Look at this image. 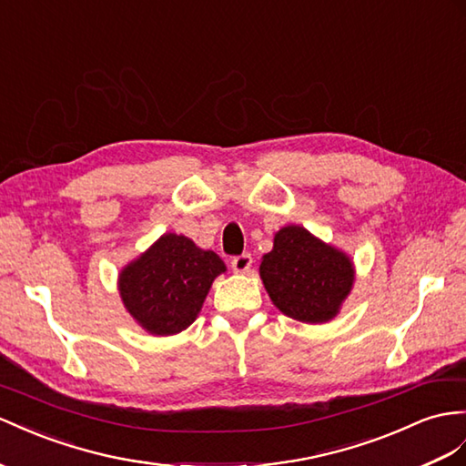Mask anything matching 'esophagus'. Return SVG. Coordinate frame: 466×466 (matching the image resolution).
Segmentation results:
<instances>
[{
    "label": "esophagus",
    "mask_w": 466,
    "mask_h": 466,
    "mask_svg": "<svg viewBox=\"0 0 466 466\" xmlns=\"http://www.w3.org/2000/svg\"><path fill=\"white\" fill-rule=\"evenodd\" d=\"M252 256L249 254H240V256H234L232 258V261H230V266H232V269L236 271V273H246L249 268H252Z\"/></svg>",
    "instance_id": "esophagus-1"
}]
</instances>
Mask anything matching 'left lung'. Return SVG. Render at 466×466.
<instances>
[{
    "instance_id": "left-lung-1",
    "label": "left lung",
    "mask_w": 466,
    "mask_h": 466,
    "mask_svg": "<svg viewBox=\"0 0 466 466\" xmlns=\"http://www.w3.org/2000/svg\"><path fill=\"white\" fill-rule=\"evenodd\" d=\"M259 276L283 315L301 323H327L339 313L354 281L352 261L301 226H285L264 256Z\"/></svg>"
}]
</instances>
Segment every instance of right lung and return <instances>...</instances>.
I'll list each match as a JSON object with an SVG mask.
<instances>
[{"label":"right lung","mask_w":466,"mask_h":466,"mask_svg":"<svg viewBox=\"0 0 466 466\" xmlns=\"http://www.w3.org/2000/svg\"><path fill=\"white\" fill-rule=\"evenodd\" d=\"M224 261L185 236L165 234L119 273L129 315L151 335H175L197 319Z\"/></svg>","instance_id":"obj_1"}]
</instances>
